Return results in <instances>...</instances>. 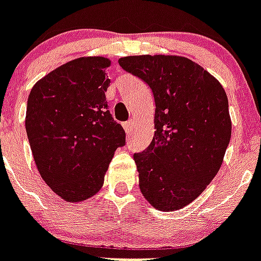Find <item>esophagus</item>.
Masks as SVG:
<instances>
[{
	"label": "esophagus",
	"mask_w": 261,
	"mask_h": 261,
	"mask_svg": "<svg viewBox=\"0 0 261 261\" xmlns=\"http://www.w3.org/2000/svg\"><path fill=\"white\" fill-rule=\"evenodd\" d=\"M131 126H133V122H126V123H123V127H124V131H126L127 135H131Z\"/></svg>",
	"instance_id": "obj_1"
}]
</instances>
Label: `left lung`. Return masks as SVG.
<instances>
[{"label":"left lung","mask_w":261,"mask_h":261,"mask_svg":"<svg viewBox=\"0 0 261 261\" xmlns=\"http://www.w3.org/2000/svg\"><path fill=\"white\" fill-rule=\"evenodd\" d=\"M124 71L150 87L155 101L154 137L134 154L139 188L156 211H179L215 178L232 134L221 83L188 57H120Z\"/></svg>","instance_id":"1"}]
</instances>
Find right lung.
<instances>
[{"mask_svg": "<svg viewBox=\"0 0 261 261\" xmlns=\"http://www.w3.org/2000/svg\"><path fill=\"white\" fill-rule=\"evenodd\" d=\"M110 65L103 56L71 60L41 77L28 97L25 128L37 170L68 202L101 189L115 150L126 143L107 110Z\"/></svg>", "mask_w": 261, "mask_h": 261, "instance_id": "1", "label": "right lung"}]
</instances>
